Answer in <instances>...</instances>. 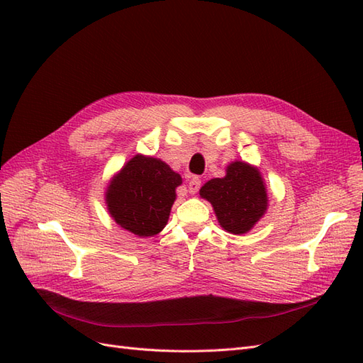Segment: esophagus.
<instances>
[{"mask_svg": "<svg viewBox=\"0 0 363 363\" xmlns=\"http://www.w3.org/2000/svg\"><path fill=\"white\" fill-rule=\"evenodd\" d=\"M188 188H189V194H196V192L200 191V188H201V180L199 177H192L189 180Z\"/></svg>", "mask_w": 363, "mask_h": 363, "instance_id": "1", "label": "esophagus"}]
</instances>
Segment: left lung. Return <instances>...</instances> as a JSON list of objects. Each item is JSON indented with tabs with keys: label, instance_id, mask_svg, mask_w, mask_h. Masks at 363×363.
<instances>
[{
	"label": "left lung",
	"instance_id": "8db88e82",
	"mask_svg": "<svg viewBox=\"0 0 363 363\" xmlns=\"http://www.w3.org/2000/svg\"><path fill=\"white\" fill-rule=\"evenodd\" d=\"M200 195L213 206L219 225L233 235L250 232L268 207L267 188L259 169L238 160L228 164L225 177L208 180Z\"/></svg>",
	"mask_w": 363,
	"mask_h": 363
}]
</instances>
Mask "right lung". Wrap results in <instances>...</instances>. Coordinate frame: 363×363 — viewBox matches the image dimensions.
Returning a JSON list of instances; mask_svg holds the SVG:
<instances>
[{
    "label": "right lung",
    "mask_w": 363,
    "mask_h": 363,
    "mask_svg": "<svg viewBox=\"0 0 363 363\" xmlns=\"http://www.w3.org/2000/svg\"><path fill=\"white\" fill-rule=\"evenodd\" d=\"M180 184V174L167 163L136 155L108 183L107 211L118 225L133 235L155 236L168 223L175 189Z\"/></svg>",
    "instance_id": "right-lung-1"
}]
</instances>
